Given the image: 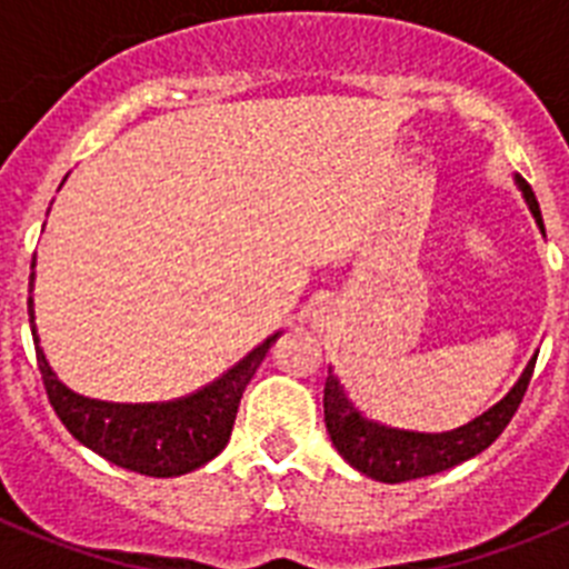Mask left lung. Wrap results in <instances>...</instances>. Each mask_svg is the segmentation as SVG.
I'll return each instance as SVG.
<instances>
[{
    "label": "left lung",
    "instance_id": "obj_1",
    "mask_svg": "<svg viewBox=\"0 0 569 569\" xmlns=\"http://www.w3.org/2000/svg\"><path fill=\"white\" fill-rule=\"evenodd\" d=\"M516 184L525 193L539 228L545 230L532 188L521 176H516ZM536 359L525 367L521 379L516 381V387L499 405H492L479 419L467 421L465 427H456V430H447V433H410V430H393V427L365 419L350 405L345 387L339 385L333 370H328V381H325V425H328L330 441H333L347 465L370 476V479L385 481V485L425 479V476H433V472L450 470V467L479 456L481 450H487L492 441L499 439L501 430L510 425L521 399H525Z\"/></svg>",
    "mask_w": 569,
    "mask_h": 569
}]
</instances>
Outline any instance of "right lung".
<instances>
[{"instance_id": "1", "label": "right lung", "mask_w": 569, "mask_h": 569, "mask_svg": "<svg viewBox=\"0 0 569 569\" xmlns=\"http://www.w3.org/2000/svg\"><path fill=\"white\" fill-rule=\"evenodd\" d=\"M33 264H37V256H33ZM30 290H33V273H30L28 293ZM28 316L33 345H37V365L50 407L57 410L70 436L102 459H108L110 465L153 476V479L184 476L222 453L230 430H233L236 413H239L241 393L279 336H268L244 359L236 361L228 373L182 399L156 401V405L153 401L150 405H113V401L84 399L57 379L44 359V350L39 347L30 296Z\"/></svg>"}]
</instances>
